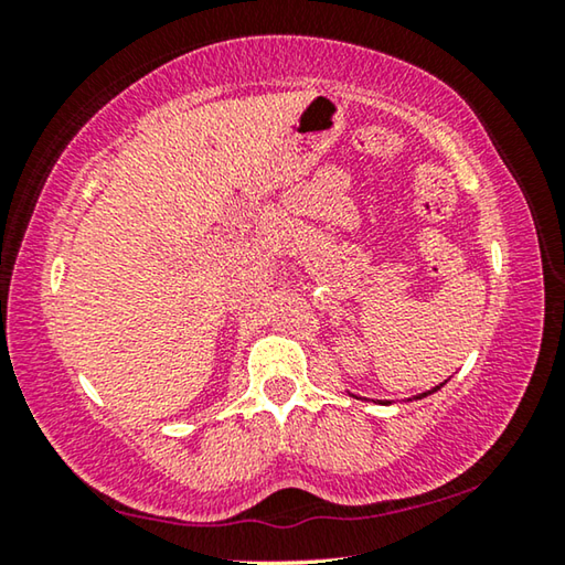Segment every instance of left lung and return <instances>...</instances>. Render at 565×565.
<instances>
[{"label": "left lung", "mask_w": 565, "mask_h": 565, "mask_svg": "<svg viewBox=\"0 0 565 565\" xmlns=\"http://www.w3.org/2000/svg\"><path fill=\"white\" fill-rule=\"evenodd\" d=\"M444 384H446V381H444ZM444 384H438L436 388H431V391H426V394H418V396H414V398H424V396H431V394H434V391H438V388H441Z\"/></svg>", "instance_id": "1"}]
</instances>
